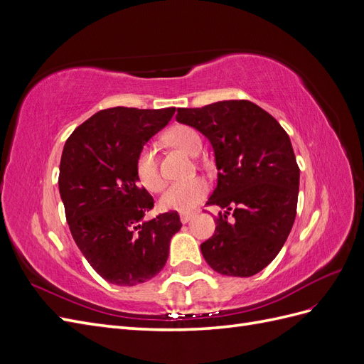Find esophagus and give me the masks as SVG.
Listing matches in <instances>:
<instances>
[{"instance_id":"1","label":"esophagus","mask_w":364,"mask_h":364,"mask_svg":"<svg viewBox=\"0 0 364 364\" xmlns=\"http://www.w3.org/2000/svg\"><path fill=\"white\" fill-rule=\"evenodd\" d=\"M193 217H194L193 213H182V214H181V222H182L183 225L188 223Z\"/></svg>"}]
</instances>
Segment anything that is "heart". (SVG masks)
<instances>
[{"label": "heart", "mask_w": 364, "mask_h": 364, "mask_svg": "<svg viewBox=\"0 0 364 364\" xmlns=\"http://www.w3.org/2000/svg\"><path fill=\"white\" fill-rule=\"evenodd\" d=\"M167 141L171 146L193 156L199 153L202 146L200 135L193 127L183 124L171 127L167 134ZM135 173L139 183L149 191L156 193L164 186L162 176L159 174L156 164V153L151 146H144L138 153ZM206 194L208 182L202 178H191L182 182H174L161 196L159 206L164 211L188 213L205 199Z\"/></svg>", "instance_id": "b5f03b06"}]
</instances>
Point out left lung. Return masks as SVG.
Returning a JSON list of instances; mask_svg holds the SVG:
<instances>
[{"instance_id":"left-lung-1","label":"left lung","mask_w":364,"mask_h":364,"mask_svg":"<svg viewBox=\"0 0 364 364\" xmlns=\"http://www.w3.org/2000/svg\"><path fill=\"white\" fill-rule=\"evenodd\" d=\"M176 119L211 142L218 171L206 205L223 213L202 255L226 277H253L277 258L294 223L299 167L287 132L247 100L179 107Z\"/></svg>"}]
</instances>
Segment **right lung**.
Listing matches in <instances>:
<instances>
[{"instance_id":"add662e5","label":"right lung","mask_w":364,"mask_h":364,"mask_svg":"<svg viewBox=\"0 0 364 364\" xmlns=\"http://www.w3.org/2000/svg\"><path fill=\"white\" fill-rule=\"evenodd\" d=\"M176 107H111L94 114L65 142L59 193L71 235L107 282L132 287L164 269L178 213L144 222L153 197L138 185L135 162Z\"/></svg>"}]
</instances>
